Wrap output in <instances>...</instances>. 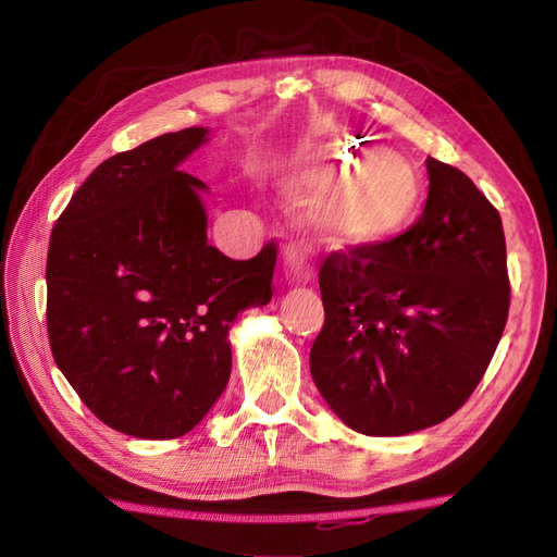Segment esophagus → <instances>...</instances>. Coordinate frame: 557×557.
<instances>
[{"mask_svg":"<svg viewBox=\"0 0 557 557\" xmlns=\"http://www.w3.org/2000/svg\"><path fill=\"white\" fill-rule=\"evenodd\" d=\"M283 272L288 276L290 283L301 285V283H309L313 278V264L309 262L307 250L297 246V244H288L285 246L283 252Z\"/></svg>","mask_w":557,"mask_h":557,"instance_id":"esophagus-1","label":"esophagus"}]
</instances>
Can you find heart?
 I'll return each instance as SVG.
<instances>
[{
  "label": "heart",
  "mask_w": 557,
  "mask_h": 557,
  "mask_svg": "<svg viewBox=\"0 0 557 557\" xmlns=\"http://www.w3.org/2000/svg\"><path fill=\"white\" fill-rule=\"evenodd\" d=\"M297 188H327L315 201V221L336 242L381 244L413 221L423 181L416 166L391 150L369 156L358 141H334L295 174Z\"/></svg>",
  "instance_id": "1"
}]
</instances>
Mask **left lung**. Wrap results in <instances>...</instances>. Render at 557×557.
<instances>
[{
  "label": "left lung",
  "mask_w": 557,
  "mask_h": 557,
  "mask_svg": "<svg viewBox=\"0 0 557 557\" xmlns=\"http://www.w3.org/2000/svg\"><path fill=\"white\" fill-rule=\"evenodd\" d=\"M430 190L399 237L334 250L318 272L325 325L311 376L344 423L399 436L474 393L509 315L502 218L467 174L425 160Z\"/></svg>",
  "instance_id": "1"
}]
</instances>
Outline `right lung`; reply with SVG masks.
<instances>
[{"instance_id": "1", "label": "right lung", "mask_w": 557, "mask_h": 557, "mask_svg": "<svg viewBox=\"0 0 557 557\" xmlns=\"http://www.w3.org/2000/svg\"><path fill=\"white\" fill-rule=\"evenodd\" d=\"M207 127L104 160L50 232L48 342L104 425L176 440L223 395L232 320L272 299L276 244L232 260L207 242V185L181 162Z\"/></svg>"}]
</instances>
